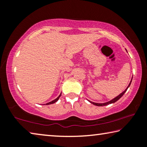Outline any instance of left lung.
<instances>
[{
  "instance_id": "1",
  "label": "left lung",
  "mask_w": 147,
  "mask_h": 147,
  "mask_svg": "<svg viewBox=\"0 0 147 147\" xmlns=\"http://www.w3.org/2000/svg\"><path fill=\"white\" fill-rule=\"evenodd\" d=\"M132 78H133V77H131V79L130 82V84H128V87H127V88H126V89H125V90H124L123 92H122V93H121V94H119L118 96H117L115 98H113L112 100H109V101H108V102H104V103H96V102H91V101H90V100H88V101H89L90 103L93 104H94V105H95V106H106V105H108V104H113V103H114V102H115L117 101V100H119V99H120V98L122 97V96H123V94H124V93H125V92H126V91H127L128 88L129 87H130V86L131 81H132Z\"/></svg>"
}]
</instances>
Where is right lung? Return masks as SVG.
<instances>
[{
  "instance_id": "1",
  "label": "right lung",
  "mask_w": 147,
  "mask_h": 147,
  "mask_svg": "<svg viewBox=\"0 0 147 147\" xmlns=\"http://www.w3.org/2000/svg\"><path fill=\"white\" fill-rule=\"evenodd\" d=\"M61 93H60V94H59V96H58V97H57L56 99H54V100L51 101V102H48V103H47V104H46V105H49V104H54V103H55L56 102H57V101H58V100H59V97H60V96H61Z\"/></svg>"
}]
</instances>
